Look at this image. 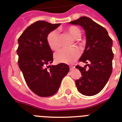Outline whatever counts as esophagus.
I'll use <instances>...</instances> for the list:
<instances>
[{
    "label": "esophagus",
    "instance_id": "34e87169",
    "mask_svg": "<svg viewBox=\"0 0 122 122\" xmlns=\"http://www.w3.org/2000/svg\"><path fill=\"white\" fill-rule=\"evenodd\" d=\"M69 69H70V70H72L73 69H74V67H73V66H69Z\"/></svg>",
    "mask_w": 122,
    "mask_h": 122
}]
</instances>
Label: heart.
<instances>
[{"label":"heart","instance_id":"heart-1","mask_svg":"<svg viewBox=\"0 0 122 122\" xmlns=\"http://www.w3.org/2000/svg\"><path fill=\"white\" fill-rule=\"evenodd\" d=\"M67 32L72 37L77 39L81 36V31L77 27L70 26L66 29ZM48 46L52 50H56L60 47L59 37L58 32L55 30L51 31L47 36ZM80 56V51L77 49H61L55 54L56 62L64 64H72Z\"/></svg>","mask_w":122,"mask_h":122}]
</instances>
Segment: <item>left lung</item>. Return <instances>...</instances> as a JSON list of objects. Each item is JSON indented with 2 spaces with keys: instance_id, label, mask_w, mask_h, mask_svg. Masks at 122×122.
Masks as SVG:
<instances>
[{
  "instance_id": "1",
  "label": "left lung",
  "mask_w": 122,
  "mask_h": 122,
  "mask_svg": "<svg viewBox=\"0 0 122 122\" xmlns=\"http://www.w3.org/2000/svg\"><path fill=\"white\" fill-rule=\"evenodd\" d=\"M69 24L80 25L84 29L86 42L79 60L90 63L86 64L88 70L86 66L76 67L81 73V77L76 80V86L83 95H95L103 89L112 72L113 41L104 27L88 17H80Z\"/></svg>"
}]
</instances>
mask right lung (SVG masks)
Masks as SVG:
<instances>
[{
    "instance_id": "1",
    "label": "right lung",
    "mask_w": 122,
    "mask_h": 122,
    "mask_svg": "<svg viewBox=\"0 0 122 122\" xmlns=\"http://www.w3.org/2000/svg\"><path fill=\"white\" fill-rule=\"evenodd\" d=\"M60 25L37 21L27 27L18 41L19 67L29 88L40 97L55 94L69 71L68 65L64 63L50 65L53 59L47 36Z\"/></svg>"
}]
</instances>
